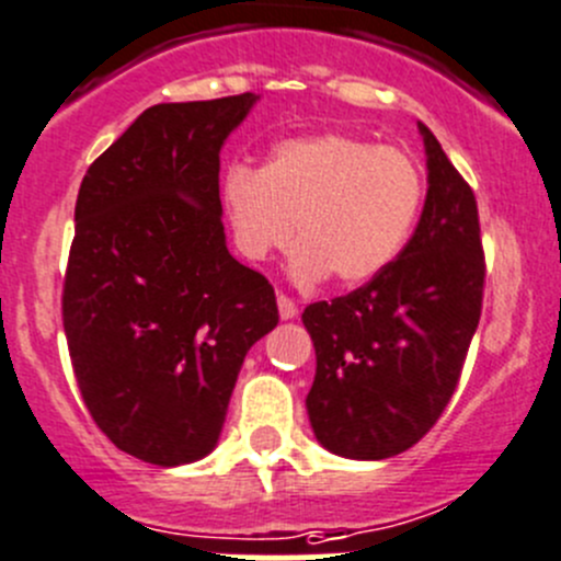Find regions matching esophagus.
Segmentation results:
<instances>
[{"label": "esophagus", "mask_w": 561, "mask_h": 561, "mask_svg": "<svg viewBox=\"0 0 561 561\" xmlns=\"http://www.w3.org/2000/svg\"><path fill=\"white\" fill-rule=\"evenodd\" d=\"M276 305H279V318L282 321H293V318L298 316V307H296V301H293V298H287V296H276Z\"/></svg>", "instance_id": "esophagus-1"}]
</instances>
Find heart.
I'll list each match as a JSON object with an SVG mask.
<instances>
[{
  "label": "heart",
  "instance_id": "b5f03b06",
  "mask_svg": "<svg viewBox=\"0 0 561 561\" xmlns=\"http://www.w3.org/2000/svg\"><path fill=\"white\" fill-rule=\"evenodd\" d=\"M234 245L263 263L296 238L290 276L363 285L392 265L423 204L415 157L345 133L307 135L274 146L263 169L232 165L221 180Z\"/></svg>",
  "mask_w": 561,
  "mask_h": 561
}]
</instances>
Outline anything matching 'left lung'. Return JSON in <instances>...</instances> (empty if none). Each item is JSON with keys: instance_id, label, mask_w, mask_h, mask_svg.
<instances>
[{"instance_id": "left-lung-1", "label": "left lung", "mask_w": 561, "mask_h": 561, "mask_svg": "<svg viewBox=\"0 0 561 561\" xmlns=\"http://www.w3.org/2000/svg\"><path fill=\"white\" fill-rule=\"evenodd\" d=\"M426 202L410 243L387 271L301 316L316 345L307 415L318 443L345 459L407 451L457 390L481 316L479 209L432 129Z\"/></svg>"}]
</instances>
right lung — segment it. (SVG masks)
<instances>
[{
	"instance_id": "1",
	"label": "right lung",
	"mask_w": 561,
	"mask_h": 561,
	"mask_svg": "<svg viewBox=\"0 0 561 561\" xmlns=\"http://www.w3.org/2000/svg\"><path fill=\"white\" fill-rule=\"evenodd\" d=\"M256 93L144 110L88 169L62 327L115 448L176 468L218 446L245 354L279 323L274 287L229 254L218 169Z\"/></svg>"
}]
</instances>
